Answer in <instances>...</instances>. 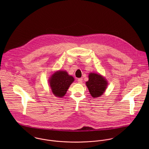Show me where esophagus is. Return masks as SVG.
I'll use <instances>...</instances> for the list:
<instances>
[{
    "label": "esophagus",
    "mask_w": 149,
    "mask_h": 149,
    "mask_svg": "<svg viewBox=\"0 0 149 149\" xmlns=\"http://www.w3.org/2000/svg\"><path fill=\"white\" fill-rule=\"evenodd\" d=\"M77 81H78L79 83H80V84L82 83V82H83V79H82V78H79V79H78Z\"/></svg>",
    "instance_id": "1"
}]
</instances>
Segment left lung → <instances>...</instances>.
<instances>
[{"instance_id":"8db88e82","label":"left lung","mask_w":149,"mask_h":149,"mask_svg":"<svg viewBox=\"0 0 149 149\" xmlns=\"http://www.w3.org/2000/svg\"><path fill=\"white\" fill-rule=\"evenodd\" d=\"M89 93L93 97H98L102 96L107 86L106 80L101 75L94 73L89 74V80L86 82Z\"/></svg>"}]
</instances>
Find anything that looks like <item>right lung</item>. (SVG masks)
Here are the masks:
<instances>
[{"label":"right lung","mask_w":149,"mask_h":149,"mask_svg":"<svg viewBox=\"0 0 149 149\" xmlns=\"http://www.w3.org/2000/svg\"><path fill=\"white\" fill-rule=\"evenodd\" d=\"M73 81L74 78L68 75L66 71H58L52 76L49 83L53 93L56 96L62 97Z\"/></svg>","instance_id":"obj_1"}]
</instances>
